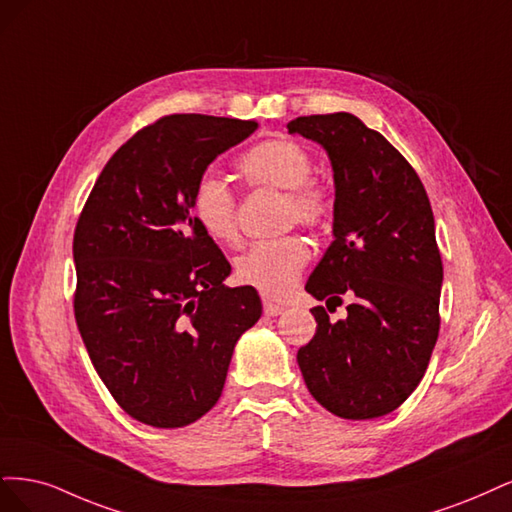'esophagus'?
I'll return each instance as SVG.
<instances>
[{
	"instance_id": "34e87169",
	"label": "esophagus",
	"mask_w": 512,
	"mask_h": 512,
	"mask_svg": "<svg viewBox=\"0 0 512 512\" xmlns=\"http://www.w3.org/2000/svg\"><path fill=\"white\" fill-rule=\"evenodd\" d=\"M283 310H285V308L280 306V304H274V302H270V300H263V312H266L268 317H278Z\"/></svg>"
}]
</instances>
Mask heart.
<instances>
[{
    "label": "heart",
    "mask_w": 512,
    "mask_h": 512,
    "mask_svg": "<svg viewBox=\"0 0 512 512\" xmlns=\"http://www.w3.org/2000/svg\"><path fill=\"white\" fill-rule=\"evenodd\" d=\"M238 170L251 189L283 191V225L319 232L332 219V193L312 178V155L289 138H270L246 151ZM193 212L204 232L225 246L240 242L238 202L234 191L217 176H204L193 193ZM310 261V246L298 236L257 242L236 259L238 283L268 300H280L295 287Z\"/></svg>",
    "instance_id": "obj_1"
}]
</instances>
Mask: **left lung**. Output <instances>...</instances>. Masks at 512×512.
Wrapping results in <instances>:
<instances>
[{
    "label": "left lung",
    "instance_id": "obj_1",
    "mask_svg": "<svg viewBox=\"0 0 512 512\" xmlns=\"http://www.w3.org/2000/svg\"><path fill=\"white\" fill-rule=\"evenodd\" d=\"M319 142L334 168V242L306 283L342 304L332 323L312 308L317 332L298 351L304 383L342 419H376L417 389L440 332L442 259L419 174L355 114H310L287 123Z\"/></svg>",
    "mask_w": 512,
    "mask_h": 512
}]
</instances>
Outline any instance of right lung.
Masks as SVG:
<instances>
[{
  "label": "right lung",
  "mask_w": 512,
  "mask_h": 512,
  "mask_svg": "<svg viewBox=\"0 0 512 512\" xmlns=\"http://www.w3.org/2000/svg\"><path fill=\"white\" fill-rule=\"evenodd\" d=\"M255 121L168 114L97 176L74 229V317L91 364L129 417L183 427L217 404L238 338L261 317L193 214L206 168Z\"/></svg>",
  "instance_id": "right-lung-1"
}]
</instances>
